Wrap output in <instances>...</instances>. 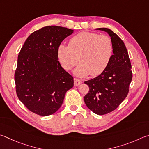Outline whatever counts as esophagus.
<instances>
[{"label":"esophagus","mask_w":149,"mask_h":149,"mask_svg":"<svg viewBox=\"0 0 149 149\" xmlns=\"http://www.w3.org/2000/svg\"><path fill=\"white\" fill-rule=\"evenodd\" d=\"M82 82V80H79L77 79H74V86H79L80 84H81Z\"/></svg>","instance_id":"obj_1"}]
</instances>
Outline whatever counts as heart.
<instances>
[{"mask_svg": "<svg viewBox=\"0 0 149 149\" xmlns=\"http://www.w3.org/2000/svg\"><path fill=\"white\" fill-rule=\"evenodd\" d=\"M113 54L111 39L106 35L81 32L69 40V46L60 44L57 56L63 67L71 69L80 61L74 74L84 77L88 74L97 76L101 74L110 63Z\"/></svg>", "mask_w": 149, "mask_h": 149, "instance_id": "obj_1", "label": "heart"}]
</instances>
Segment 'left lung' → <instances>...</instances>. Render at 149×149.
I'll use <instances>...</instances> for the list:
<instances>
[{
	"mask_svg": "<svg viewBox=\"0 0 149 149\" xmlns=\"http://www.w3.org/2000/svg\"><path fill=\"white\" fill-rule=\"evenodd\" d=\"M95 29L105 31L111 36L113 54L101 74L84 82L90 90L84 100L90 110L103 115L115 110L126 97L132 80V65L126 47L116 34L107 28Z\"/></svg>",
	"mask_w": 149,
	"mask_h": 149,
	"instance_id": "left-lung-1",
	"label": "left lung"
}]
</instances>
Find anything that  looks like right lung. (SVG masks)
<instances>
[{"instance_id":"obj_1","label":"right lung","mask_w":149,"mask_h":149,"mask_svg":"<svg viewBox=\"0 0 149 149\" xmlns=\"http://www.w3.org/2000/svg\"><path fill=\"white\" fill-rule=\"evenodd\" d=\"M73 30L47 26L28 36L17 57L15 72L16 93L29 110L40 116L56 113L74 80L61 67L57 48Z\"/></svg>"}]
</instances>
